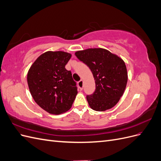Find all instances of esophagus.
I'll list each match as a JSON object with an SVG mask.
<instances>
[{"instance_id": "1", "label": "esophagus", "mask_w": 161, "mask_h": 161, "mask_svg": "<svg viewBox=\"0 0 161 161\" xmlns=\"http://www.w3.org/2000/svg\"><path fill=\"white\" fill-rule=\"evenodd\" d=\"M78 86H79V89L80 90L83 89V81H82V80H80V81L78 82Z\"/></svg>"}]
</instances>
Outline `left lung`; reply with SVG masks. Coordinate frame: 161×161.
Here are the masks:
<instances>
[{
  "label": "left lung",
  "mask_w": 161,
  "mask_h": 161,
  "mask_svg": "<svg viewBox=\"0 0 161 161\" xmlns=\"http://www.w3.org/2000/svg\"><path fill=\"white\" fill-rule=\"evenodd\" d=\"M75 55L89 66L95 80V91L86 95L91 108L103 111L113 108L123 95L127 85L125 62L118 56L102 48L78 51Z\"/></svg>",
  "instance_id": "1"
}]
</instances>
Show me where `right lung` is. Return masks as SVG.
<instances>
[{
    "mask_svg": "<svg viewBox=\"0 0 161 161\" xmlns=\"http://www.w3.org/2000/svg\"><path fill=\"white\" fill-rule=\"evenodd\" d=\"M70 58L64 52H46L28 71L27 83L34 101L50 114L59 115L69 110L77 95L76 82L65 69Z\"/></svg>",
    "mask_w": 161,
    "mask_h": 161,
    "instance_id": "1",
    "label": "right lung"
}]
</instances>
